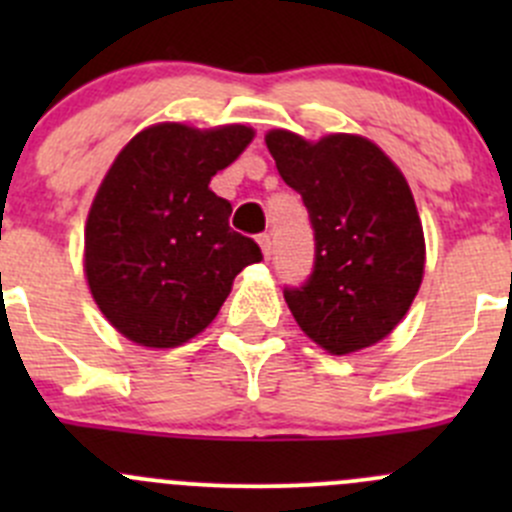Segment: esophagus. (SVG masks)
<instances>
[{
	"label": "esophagus",
	"instance_id": "1",
	"mask_svg": "<svg viewBox=\"0 0 512 512\" xmlns=\"http://www.w3.org/2000/svg\"><path fill=\"white\" fill-rule=\"evenodd\" d=\"M257 242H260V247H262V255L270 257L272 255V237L267 235V232H262V235L257 237Z\"/></svg>",
	"mask_w": 512,
	"mask_h": 512
}]
</instances>
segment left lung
<instances>
[{
    "label": "left lung",
    "instance_id": "obj_1",
    "mask_svg": "<svg viewBox=\"0 0 512 512\" xmlns=\"http://www.w3.org/2000/svg\"><path fill=\"white\" fill-rule=\"evenodd\" d=\"M265 141L314 230L312 275L285 287L294 319L332 354L371 347L404 319L421 287L426 247L409 183L361 136L309 143L270 131Z\"/></svg>",
    "mask_w": 512,
    "mask_h": 512
}]
</instances>
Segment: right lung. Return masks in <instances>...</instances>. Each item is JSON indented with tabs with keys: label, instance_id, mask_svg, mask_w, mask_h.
I'll use <instances>...</instances> for the list:
<instances>
[{
	"label": "right lung",
	"instance_id": "obj_1",
	"mask_svg": "<svg viewBox=\"0 0 512 512\" xmlns=\"http://www.w3.org/2000/svg\"><path fill=\"white\" fill-rule=\"evenodd\" d=\"M252 128L158 123L131 138L98 188L86 223V280L108 322L143 347L203 332L237 272L262 260L230 227L232 205L208 188L252 141Z\"/></svg>",
	"mask_w": 512,
	"mask_h": 512
}]
</instances>
